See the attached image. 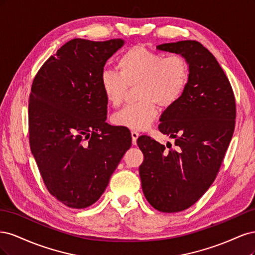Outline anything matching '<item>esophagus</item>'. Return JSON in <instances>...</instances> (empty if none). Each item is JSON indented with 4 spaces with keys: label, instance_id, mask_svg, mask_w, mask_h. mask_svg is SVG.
I'll return each instance as SVG.
<instances>
[{
    "label": "esophagus",
    "instance_id": "1",
    "mask_svg": "<svg viewBox=\"0 0 255 255\" xmlns=\"http://www.w3.org/2000/svg\"><path fill=\"white\" fill-rule=\"evenodd\" d=\"M130 134H132V141H133V143L135 144L138 136H139V133H138L137 130H132V132H130Z\"/></svg>",
    "mask_w": 255,
    "mask_h": 255
}]
</instances>
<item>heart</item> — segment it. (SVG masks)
Segmentation results:
<instances>
[{"label":"heart","mask_w":255,"mask_h":255,"mask_svg":"<svg viewBox=\"0 0 255 255\" xmlns=\"http://www.w3.org/2000/svg\"><path fill=\"white\" fill-rule=\"evenodd\" d=\"M118 72L105 69L100 74V87L107 103L119 106L128 86H134L138 101L116 113L115 126L144 129L157 117L158 105L168 109L181 99L189 79L188 65L182 56L136 45L123 52L117 60Z\"/></svg>","instance_id":"1"}]
</instances>
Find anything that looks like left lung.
<instances>
[{"label": "left lung", "instance_id": "1", "mask_svg": "<svg viewBox=\"0 0 255 255\" xmlns=\"http://www.w3.org/2000/svg\"><path fill=\"white\" fill-rule=\"evenodd\" d=\"M181 55L189 79L181 99L160 116L158 129L174 139L167 148L142 135L137 144L143 195L155 210L175 213L195 204L217 176L235 128L236 103L217 59L195 40L157 45Z\"/></svg>", "mask_w": 255, "mask_h": 255}]
</instances>
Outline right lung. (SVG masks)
Returning a JSON list of instances; mask_svg holds the SVG:
<instances>
[{"instance_id":"right-lung-1","label":"right lung","mask_w":255,"mask_h":255,"mask_svg":"<svg viewBox=\"0 0 255 255\" xmlns=\"http://www.w3.org/2000/svg\"><path fill=\"white\" fill-rule=\"evenodd\" d=\"M125 41L65 43L37 72L28 100L29 146L45 187L59 202H97L132 137L105 122L107 101L99 78Z\"/></svg>"}]
</instances>
